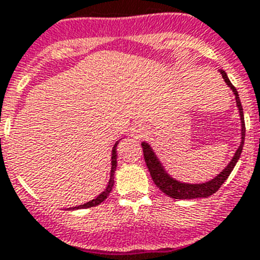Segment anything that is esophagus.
<instances>
[{
	"label": "esophagus",
	"instance_id": "esophagus-1",
	"mask_svg": "<svg viewBox=\"0 0 260 260\" xmlns=\"http://www.w3.org/2000/svg\"><path fill=\"white\" fill-rule=\"evenodd\" d=\"M132 135L137 138V139H141L144 135H147V128L143 127L142 125H139V123H137V125L132 127Z\"/></svg>",
	"mask_w": 260,
	"mask_h": 260
}]
</instances>
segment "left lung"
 <instances>
[{"instance_id":"8db88e82","label":"left lung","mask_w":260,"mask_h":260,"mask_svg":"<svg viewBox=\"0 0 260 260\" xmlns=\"http://www.w3.org/2000/svg\"><path fill=\"white\" fill-rule=\"evenodd\" d=\"M222 79L225 80V83L229 88L232 89L234 98H236V105L238 108V113H240V121H241V142L238 146L237 151L234 152L233 157L228 165L220 172L219 174H216L213 178H211L207 182H201V183H189V182H182V181L176 180L174 177L169 174V172L165 169L164 164L161 160L158 158L156 155L155 150H153L151 144L147 142H142V147H143V153H144V160H146L147 168L150 171L151 177H152L153 182L157 186L158 189L161 190L164 194L168 197H171L173 199H195V198H207L210 195L215 194L217 190L220 189V186L226 181L229 174L232 173L233 168L237 164L238 158H240L241 152L243 148V142H245V118H243V109L241 105L240 96H238L237 89L234 88L233 84L231 83L228 75L224 70H220Z\"/></svg>"}]
</instances>
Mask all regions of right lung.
I'll list each match as a JSON object with an SVG mask.
<instances>
[{
    "label": "right lung",
    "mask_w": 260,
    "mask_h": 260,
    "mask_svg": "<svg viewBox=\"0 0 260 260\" xmlns=\"http://www.w3.org/2000/svg\"><path fill=\"white\" fill-rule=\"evenodd\" d=\"M119 141L114 143L113 148H112V157H110V178H109V182H108L107 187L104 189V191L102 194H99L95 199L92 201L87 202L84 204H80V206H77V207H70L68 210H83V208H89V207H95V206H99V204L104 202L107 199V197L109 195V192L112 191L113 189V185H114V172H116V168H117V146H118Z\"/></svg>",
    "instance_id": "right-lung-1"
}]
</instances>
